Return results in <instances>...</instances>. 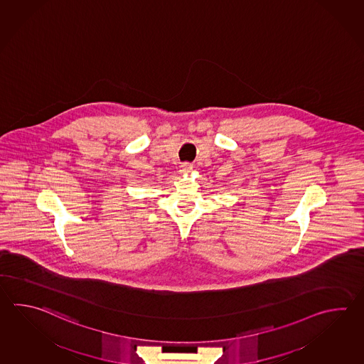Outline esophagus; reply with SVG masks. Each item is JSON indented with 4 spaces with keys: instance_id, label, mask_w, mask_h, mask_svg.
<instances>
[{
    "instance_id": "obj_1",
    "label": "esophagus",
    "mask_w": 364,
    "mask_h": 364,
    "mask_svg": "<svg viewBox=\"0 0 364 364\" xmlns=\"http://www.w3.org/2000/svg\"><path fill=\"white\" fill-rule=\"evenodd\" d=\"M193 170V166L189 164H183L180 166V171L181 172H184V173H189V172H192Z\"/></svg>"
}]
</instances>
